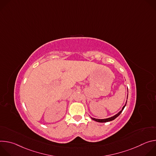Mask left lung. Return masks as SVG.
Masks as SVG:
<instances>
[{"mask_svg": "<svg viewBox=\"0 0 156 156\" xmlns=\"http://www.w3.org/2000/svg\"><path fill=\"white\" fill-rule=\"evenodd\" d=\"M128 97V96H127ZM126 104L123 106V107L122 108V110L121 111H120V112L116 114L115 115L112 117H110V118H108V119H94V118H91L93 120L96 121V122H101V123H104V122H110V121H112V120H114V119H115L118 116H119V115L122 113V112L123 111V110L124 109Z\"/></svg>", "mask_w": 156, "mask_h": 156, "instance_id": "1", "label": "left lung"}]
</instances>
